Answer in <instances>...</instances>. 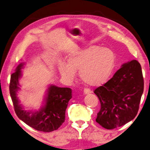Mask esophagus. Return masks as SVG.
Returning a JSON list of instances; mask_svg holds the SVG:
<instances>
[{
    "label": "esophagus",
    "mask_w": 150,
    "mask_h": 150,
    "mask_svg": "<svg viewBox=\"0 0 150 150\" xmlns=\"http://www.w3.org/2000/svg\"><path fill=\"white\" fill-rule=\"evenodd\" d=\"M83 93H84L85 95H87V94L91 93V91L89 88H85L84 91H83Z\"/></svg>",
    "instance_id": "obj_1"
}]
</instances>
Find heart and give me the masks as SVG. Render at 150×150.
<instances>
[{"label": "heart", "instance_id": "obj_1", "mask_svg": "<svg viewBox=\"0 0 150 150\" xmlns=\"http://www.w3.org/2000/svg\"><path fill=\"white\" fill-rule=\"evenodd\" d=\"M67 64L59 62L58 70L68 82L75 79V72L79 71L81 80L86 85L97 86L107 80L115 63V55L108 47L91 46L67 55Z\"/></svg>", "mask_w": 150, "mask_h": 150}]
</instances>
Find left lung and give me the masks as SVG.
<instances>
[{"label": "left lung", "instance_id": "obj_1", "mask_svg": "<svg viewBox=\"0 0 150 150\" xmlns=\"http://www.w3.org/2000/svg\"><path fill=\"white\" fill-rule=\"evenodd\" d=\"M144 92L142 67L136 60L121 66L113 77L94 91L100 103L96 122L111 130L136 117Z\"/></svg>", "mask_w": 150, "mask_h": 150}]
</instances>
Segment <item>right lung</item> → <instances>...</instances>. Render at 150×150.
Returning a JSON list of instances; mask_svg holds the SVG:
<instances>
[{"instance_id": "add662e5", "label": "right lung", "mask_w": 150, "mask_h": 150, "mask_svg": "<svg viewBox=\"0 0 150 150\" xmlns=\"http://www.w3.org/2000/svg\"><path fill=\"white\" fill-rule=\"evenodd\" d=\"M23 66L24 63H20L11 77L9 89L15 112L20 120L35 130L44 132L57 130L65 122V110L72 97V90L70 88L51 85L47 91L44 106L38 111L25 110L19 104L16 96L20 89L19 79Z\"/></svg>"}]
</instances>
